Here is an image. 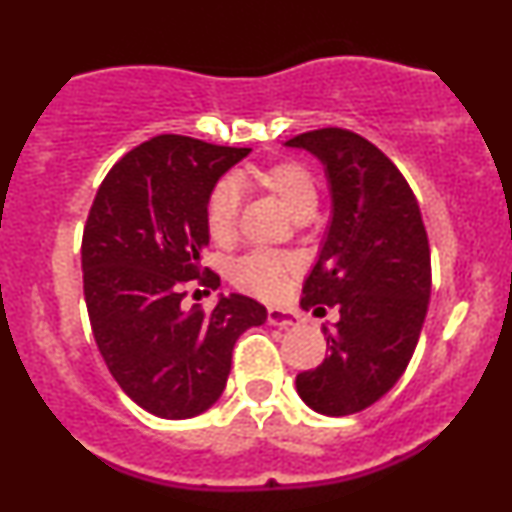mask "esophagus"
<instances>
[{
    "mask_svg": "<svg viewBox=\"0 0 512 512\" xmlns=\"http://www.w3.org/2000/svg\"><path fill=\"white\" fill-rule=\"evenodd\" d=\"M267 320H269V325H276V327H296L298 322H301V317H298V313H293V310H289V308L269 305Z\"/></svg>",
    "mask_w": 512,
    "mask_h": 512,
    "instance_id": "1",
    "label": "esophagus"
}]
</instances>
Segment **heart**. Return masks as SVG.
I'll return each mask as SVG.
<instances>
[{"mask_svg": "<svg viewBox=\"0 0 512 512\" xmlns=\"http://www.w3.org/2000/svg\"><path fill=\"white\" fill-rule=\"evenodd\" d=\"M252 180L262 190L272 192L296 221H308L315 214L320 192H317L313 175L303 166H298V163H274V166L257 170ZM236 219L238 185L233 180L216 182L214 190L209 192L207 209H204V221H207L211 240L228 243L233 233H236ZM286 272H289V262L284 257L267 250H255L233 264L231 276L240 289L257 293V296H276L281 286H284Z\"/></svg>", "mask_w": 512, "mask_h": 512, "instance_id": "heart-1", "label": "heart"}]
</instances>
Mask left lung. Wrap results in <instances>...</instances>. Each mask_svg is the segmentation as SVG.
I'll list each match as a JSON object with an SVG mask.
<instances>
[{
    "label": "left lung",
    "instance_id": "1",
    "mask_svg": "<svg viewBox=\"0 0 512 512\" xmlns=\"http://www.w3.org/2000/svg\"><path fill=\"white\" fill-rule=\"evenodd\" d=\"M286 146L320 158L332 195L301 305L339 310V322L322 327L330 356L298 373L296 390L320 414H356L392 390L419 342L431 298L426 228L409 182L361 134L325 127Z\"/></svg>",
    "mask_w": 512,
    "mask_h": 512
}]
</instances>
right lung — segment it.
I'll return each mask as SVG.
<instances>
[{
    "label": "right lung",
    "instance_id": "obj_1",
    "mask_svg": "<svg viewBox=\"0 0 512 512\" xmlns=\"http://www.w3.org/2000/svg\"><path fill=\"white\" fill-rule=\"evenodd\" d=\"M250 149L180 134L139 144L110 168L81 240L93 337L117 385L149 414L192 419L226 387L233 346L267 320L248 296H219L211 313L182 305L187 281L216 289L202 267L209 192Z\"/></svg>",
    "mask_w": 512,
    "mask_h": 512
}]
</instances>
